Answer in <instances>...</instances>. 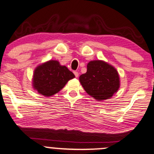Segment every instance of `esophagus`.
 <instances>
[{
  "mask_svg": "<svg viewBox=\"0 0 154 154\" xmlns=\"http://www.w3.org/2000/svg\"><path fill=\"white\" fill-rule=\"evenodd\" d=\"M74 74H75V75L76 77H78V76H79L78 72H77V71H75V72H74Z\"/></svg>",
  "mask_w": 154,
  "mask_h": 154,
  "instance_id": "esophagus-1",
  "label": "esophagus"
}]
</instances>
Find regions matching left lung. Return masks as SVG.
<instances>
[{
	"instance_id": "left-lung-1",
	"label": "left lung",
	"mask_w": 154,
	"mask_h": 154,
	"mask_svg": "<svg viewBox=\"0 0 154 154\" xmlns=\"http://www.w3.org/2000/svg\"><path fill=\"white\" fill-rule=\"evenodd\" d=\"M79 79L86 93L98 101L111 98L120 87L117 70L102 60L90 61L87 72L79 76Z\"/></svg>"
}]
</instances>
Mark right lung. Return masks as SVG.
Listing matches in <instances>:
<instances>
[{
	"label": "right lung",
	"instance_id": "right-lung-1",
	"mask_svg": "<svg viewBox=\"0 0 154 154\" xmlns=\"http://www.w3.org/2000/svg\"><path fill=\"white\" fill-rule=\"evenodd\" d=\"M75 76L59 61L50 60L38 65L33 73L32 86L40 95L51 97L59 93Z\"/></svg>",
	"mask_w": 154,
	"mask_h": 154
}]
</instances>
